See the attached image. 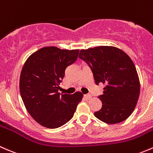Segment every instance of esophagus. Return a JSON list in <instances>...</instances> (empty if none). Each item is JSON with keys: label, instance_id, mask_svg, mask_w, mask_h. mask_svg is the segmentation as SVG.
Returning <instances> with one entry per match:
<instances>
[{"label": "esophagus", "instance_id": "34e87169", "mask_svg": "<svg viewBox=\"0 0 153 153\" xmlns=\"http://www.w3.org/2000/svg\"><path fill=\"white\" fill-rule=\"evenodd\" d=\"M91 97H92V96H91V94H85V95H84V98L86 100H91Z\"/></svg>", "mask_w": 153, "mask_h": 153}]
</instances>
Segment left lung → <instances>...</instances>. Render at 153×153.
Masks as SVG:
<instances>
[{
	"mask_svg": "<svg viewBox=\"0 0 153 153\" xmlns=\"http://www.w3.org/2000/svg\"><path fill=\"white\" fill-rule=\"evenodd\" d=\"M79 57L89 66L96 84L105 85L103 94L98 97L102 107L94 116L108 124L127 119L140 93L138 74L130 56L116 47L98 46L81 50Z\"/></svg>",
	"mask_w": 153,
	"mask_h": 153,
	"instance_id": "8db88e82",
	"label": "left lung"
}]
</instances>
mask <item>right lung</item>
<instances>
[{"mask_svg": "<svg viewBox=\"0 0 153 153\" xmlns=\"http://www.w3.org/2000/svg\"><path fill=\"white\" fill-rule=\"evenodd\" d=\"M79 50L45 47L31 55L20 74V92L31 117L47 128L61 127L73 118L83 95L61 94L59 84L65 68L78 57Z\"/></svg>", "mask_w": 153, "mask_h": 153, "instance_id": "right-lung-1", "label": "right lung"}]
</instances>
